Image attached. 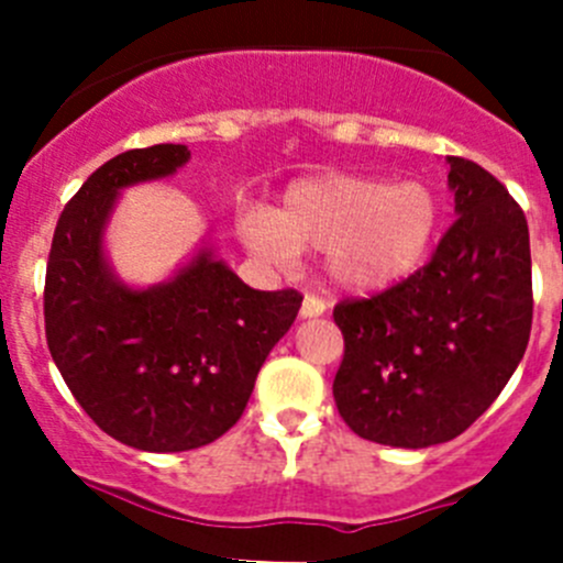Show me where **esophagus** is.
Listing matches in <instances>:
<instances>
[{"instance_id":"esophagus-1","label":"esophagus","mask_w":563,"mask_h":563,"mask_svg":"<svg viewBox=\"0 0 563 563\" xmlns=\"http://www.w3.org/2000/svg\"><path fill=\"white\" fill-rule=\"evenodd\" d=\"M323 310H327V305H323L318 297H310V294H308V297L302 299L299 316H302V318H318V316H323Z\"/></svg>"}]
</instances>
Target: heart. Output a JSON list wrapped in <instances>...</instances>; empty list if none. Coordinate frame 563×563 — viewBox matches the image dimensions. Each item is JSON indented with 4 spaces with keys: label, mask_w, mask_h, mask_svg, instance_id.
Wrapping results in <instances>:
<instances>
[{
    "label": "heart",
    "mask_w": 563,
    "mask_h": 563,
    "mask_svg": "<svg viewBox=\"0 0 563 563\" xmlns=\"http://www.w3.org/2000/svg\"><path fill=\"white\" fill-rule=\"evenodd\" d=\"M439 225V196L424 181L316 174L291 181L272 214L247 209L240 234L258 258L291 264L299 253H323L329 286L382 294L424 264Z\"/></svg>",
    "instance_id": "1"
}]
</instances>
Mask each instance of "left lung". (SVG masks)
<instances>
[{"label":"left lung","mask_w":563,"mask_h":563,"mask_svg":"<svg viewBox=\"0 0 563 563\" xmlns=\"http://www.w3.org/2000/svg\"><path fill=\"white\" fill-rule=\"evenodd\" d=\"M457 220L428 266L371 299L340 302L345 354L332 391L356 435L400 450L444 444L476 422L531 334L523 209L476 163L446 157Z\"/></svg>","instance_id":"8db88e82"}]
</instances>
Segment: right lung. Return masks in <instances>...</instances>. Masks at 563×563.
Here are the masks:
<instances>
[{"label":"right lung","instance_id":"right-lung-1","mask_svg":"<svg viewBox=\"0 0 563 563\" xmlns=\"http://www.w3.org/2000/svg\"><path fill=\"white\" fill-rule=\"evenodd\" d=\"M190 152L157 144L111 157L70 198L45 269V340L78 406L111 439L187 452L234 428L261 365L302 297L255 291L209 240L155 286L113 272L106 229L122 190L174 176Z\"/></svg>","mask_w":563,"mask_h":563}]
</instances>
